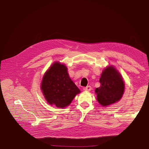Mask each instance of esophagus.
<instances>
[{"mask_svg": "<svg viewBox=\"0 0 149 149\" xmlns=\"http://www.w3.org/2000/svg\"><path fill=\"white\" fill-rule=\"evenodd\" d=\"M83 90H84V91H91V87L90 86H86V87H84V88H83Z\"/></svg>", "mask_w": 149, "mask_h": 149, "instance_id": "obj_1", "label": "esophagus"}]
</instances>
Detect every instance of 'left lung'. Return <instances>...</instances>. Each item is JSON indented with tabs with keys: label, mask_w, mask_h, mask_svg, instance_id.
Returning <instances> with one entry per match:
<instances>
[{
	"label": "left lung",
	"mask_w": 149,
	"mask_h": 149,
	"mask_svg": "<svg viewBox=\"0 0 149 149\" xmlns=\"http://www.w3.org/2000/svg\"><path fill=\"white\" fill-rule=\"evenodd\" d=\"M99 81L100 86L95 91L101 106H109L121 99L125 84L122 75L114 66H109L104 70Z\"/></svg>",
	"instance_id": "8db88e82"
}]
</instances>
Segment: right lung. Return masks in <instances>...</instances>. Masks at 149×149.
<instances>
[{"label":"right lung","instance_id":"right-lung-1","mask_svg":"<svg viewBox=\"0 0 149 149\" xmlns=\"http://www.w3.org/2000/svg\"><path fill=\"white\" fill-rule=\"evenodd\" d=\"M41 89L50 105L63 108L72 102L80 90L69 77L64 64L55 62L48 69L42 79Z\"/></svg>","mask_w":149,"mask_h":149}]
</instances>
